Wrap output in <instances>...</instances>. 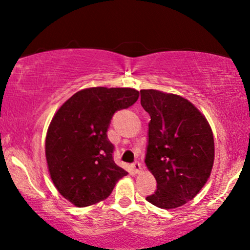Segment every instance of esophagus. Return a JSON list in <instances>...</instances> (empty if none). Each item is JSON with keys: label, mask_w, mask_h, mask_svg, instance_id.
I'll list each match as a JSON object with an SVG mask.
<instances>
[{"label": "esophagus", "mask_w": 250, "mask_h": 250, "mask_svg": "<svg viewBox=\"0 0 250 250\" xmlns=\"http://www.w3.org/2000/svg\"><path fill=\"white\" fill-rule=\"evenodd\" d=\"M132 168L135 173H139L140 170H141V164H140L139 162H134L132 164Z\"/></svg>", "instance_id": "34e87169"}]
</instances>
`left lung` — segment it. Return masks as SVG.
<instances>
[{
    "instance_id": "left-lung-1",
    "label": "left lung",
    "mask_w": 250,
    "mask_h": 250,
    "mask_svg": "<svg viewBox=\"0 0 250 250\" xmlns=\"http://www.w3.org/2000/svg\"><path fill=\"white\" fill-rule=\"evenodd\" d=\"M150 116L146 165L157 190L146 198L163 209L183 206L207 182L214 164L213 132L204 115L187 99L141 90Z\"/></svg>"
}]
</instances>
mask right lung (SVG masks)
I'll return each instance as SVG.
<instances>
[{"mask_svg":"<svg viewBox=\"0 0 250 250\" xmlns=\"http://www.w3.org/2000/svg\"><path fill=\"white\" fill-rule=\"evenodd\" d=\"M129 87L78 91L56 112L45 140L49 172L58 191L77 207L104 200L127 172L114 162L107 131L117 110L134 104Z\"/></svg>","mask_w":250,"mask_h":250,"instance_id":"1","label":"right lung"}]
</instances>
